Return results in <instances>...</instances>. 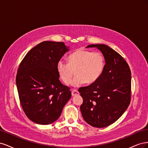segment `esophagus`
Instances as JSON below:
<instances>
[{
    "mask_svg": "<svg viewBox=\"0 0 148 148\" xmlns=\"http://www.w3.org/2000/svg\"><path fill=\"white\" fill-rule=\"evenodd\" d=\"M71 95H72L73 96H78L79 95V92L77 90V89H73L72 91H71Z\"/></svg>",
    "mask_w": 148,
    "mask_h": 148,
    "instance_id": "obj_1",
    "label": "esophagus"
}]
</instances>
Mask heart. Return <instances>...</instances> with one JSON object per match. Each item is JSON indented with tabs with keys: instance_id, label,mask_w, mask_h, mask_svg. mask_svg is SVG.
<instances>
[{
	"instance_id": "heart-1",
	"label": "heart",
	"mask_w": 148,
	"mask_h": 148,
	"mask_svg": "<svg viewBox=\"0 0 148 148\" xmlns=\"http://www.w3.org/2000/svg\"><path fill=\"white\" fill-rule=\"evenodd\" d=\"M67 64L59 61L57 64V73L65 84H69L75 71L76 77L71 84L78 86L85 83L90 84L99 78L104 68V57L99 52H91L78 49L70 54Z\"/></svg>"
}]
</instances>
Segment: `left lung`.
I'll return each instance as SVG.
<instances>
[{"instance_id": "1", "label": "left lung", "mask_w": 148, "mask_h": 148, "mask_svg": "<svg viewBox=\"0 0 148 148\" xmlns=\"http://www.w3.org/2000/svg\"><path fill=\"white\" fill-rule=\"evenodd\" d=\"M86 47L100 50L106 64L95 82L79 88L83 99L80 110L89 125L103 128L117 121L130 103L131 71L123 58L108 46L91 44Z\"/></svg>"}]
</instances>
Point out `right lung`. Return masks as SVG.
<instances>
[{
	"mask_svg": "<svg viewBox=\"0 0 148 148\" xmlns=\"http://www.w3.org/2000/svg\"><path fill=\"white\" fill-rule=\"evenodd\" d=\"M69 51L63 42L44 41L27 53L18 69L16 84L24 112L33 122L49 125L59 118L71 98L62 84L57 64Z\"/></svg>",
	"mask_w": 148,
	"mask_h": 148,
	"instance_id": "add662e5",
	"label": "right lung"
}]
</instances>
